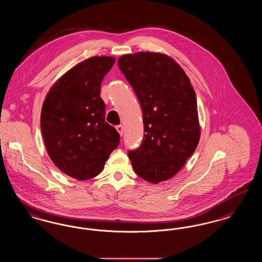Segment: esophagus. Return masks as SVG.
<instances>
[{"instance_id": "1", "label": "esophagus", "mask_w": 262, "mask_h": 262, "mask_svg": "<svg viewBox=\"0 0 262 262\" xmlns=\"http://www.w3.org/2000/svg\"><path fill=\"white\" fill-rule=\"evenodd\" d=\"M116 129H117V132L119 133V135L120 136H122L123 135H124V127H123V126H116Z\"/></svg>"}]
</instances>
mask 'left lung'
<instances>
[{
  "mask_svg": "<svg viewBox=\"0 0 262 262\" xmlns=\"http://www.w3.org/2000/svg\"><path fill=\"white\" fill-rule=\"evenodd\" d=\"M119 68L141 105L144 138L128 152L139 178L157 184L174 177L201 136L197 98L188 76L172 57L154 52L124 54Z\"/></svg>",
  "mask_w": 262,
  "mask_h": 262,
  "instance_id": "8db88e82",
  "label": "left lung"
}]
</instances>
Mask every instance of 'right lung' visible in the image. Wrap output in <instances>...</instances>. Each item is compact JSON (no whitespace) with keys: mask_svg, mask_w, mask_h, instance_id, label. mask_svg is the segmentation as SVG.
I'll return each mask as SVG.
<instances>
[{"mask_svg":"<svg viewBox=\"0 0 262 262\" xmlns=\"http://www.w3.org/2000/svg\"><path fill=\"white\" fill-rule=\"evenodd\" d=\"M112 56H93L55 81L46 95L41 129L47 152L65 174L88 180L99 174L120 142L105 122L100 84L115 63Z\"/></svg>","mask_w":262,"mask_h":262,"instance_id":"add662e5","label":"right lung"}]
</instances>
